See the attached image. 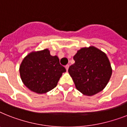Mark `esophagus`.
<instances>
[{
	"instance_id": "obj_1",
	"label": "esophagus",
	"mask_w": 127,
	"mask_h": 127,
	"mask_svg": "<svg viewBox=\"0 0 127 127\" xmlns=\"http://www.w3.org/2000/svg\"><path fill=\"white\" fill-rule=\"evenodd\" d=\"M65 68H66V70L68 71V68H69V65H68V64H67V65H66L65 66Z\"/></svg>"
}]
</instances>
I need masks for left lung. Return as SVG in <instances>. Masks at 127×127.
<instances>
[{
    "mask_svg": "<svg viewBox=\"0 0 127 127\" xmlns=\"http://www.w3.org/2000/svg\"><path fill=\"white\" fill-rule=\"evenodd\" d=\"M74 60L75 63L69 67L68 72L76 89L87 96L94 95L102 91L112 74L106 55L91 46L78 51Z\"/></svg>",
    "mask_w": 127,
    "mask_h": 127,
    "instance_id": "8db88e82",
    "label": "left lung"
}]
</instances>
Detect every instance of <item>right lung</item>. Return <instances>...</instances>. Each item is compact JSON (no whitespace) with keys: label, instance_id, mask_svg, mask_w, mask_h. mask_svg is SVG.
Masks as SVG:
<instances>
[{"label":"right lung","instance_id":"right-lung-1","mask_svg":"<svg viewBox=\"0 0 127 127\" xmlns=\"http://www.w3.org/2000/svg\"><path fill=\"white\" fill-rule=\"evenodd\" d=\"M20 76L23 82L32 91L43 94L56 87L66 68L57 56H51L47 49L32 52L21 64Z\"/></svg>","mask_w":127,"mask_h":127}]
</instances>
